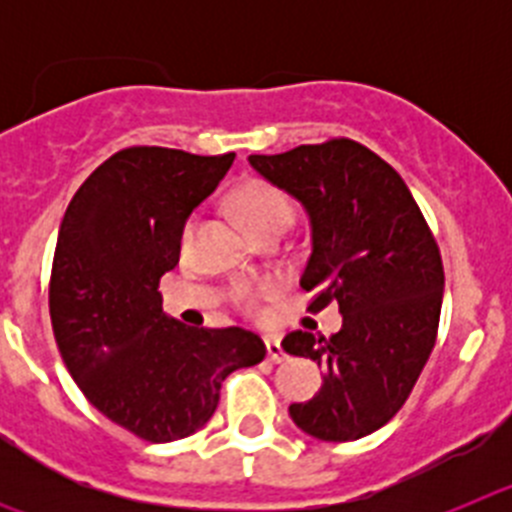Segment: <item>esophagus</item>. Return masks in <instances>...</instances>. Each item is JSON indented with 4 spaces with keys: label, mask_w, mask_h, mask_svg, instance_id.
<instances>
[{
    "label": "esophagus",
    "mask_w": 512,
    "mask_h": 512,
    "mask_svg": "<svg viewBox=\"0 0 512 512\" xmlns=\"http://www.w3.org/2000/svg\"><path fill=\"white\" fill-rule=\"evenodd\" d=\"M266 356H269V361H274V364H279V361L287 359V354H284L282 343H279V338H266Z\"/></svg>",
    "instance_id": "34e87169"
}]
</instances>
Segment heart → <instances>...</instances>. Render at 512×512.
Returning a JSON list of instances; mask_svg holds the SVG:
<instances>
[{"label": "heart", "mask_w": 512, "mask_h": 512, "mask_svg": "<svg viewBox=\"0 0 512 512\" xmlns=\"http://www.w3.org/2000/svg\"><path fill=\"white\" fill-rule=\"evenodd\" d=\"M230 205L256 241L261 235L284 233L295 217V207H292L287 194L266 179H246V182L238 184L230 194ZM194 230H197V217L192 215L182 228V246L192 243ZM271 292H274V284H261L259 289H241L238 297L251 310L256 305V297L271 295Z\"/></svg>", "instance_id": "obj_1"}]
</instances>
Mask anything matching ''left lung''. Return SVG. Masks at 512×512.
I'll use <instances>...</instances> for the list:
<instances>
[{
  "label": "left lung",
  "mask_w": 512,
  "mask_h": 512,
  "mask_svg": "<svg viewBox=\"0 0 512 512\" xmlns=\"http://www.w3.org/2000/svg\"><path fill=\"white\" fill-rule=\"evenodd\" d=\"M266 182L292 194L310 217L312 253L300 287L320 312L336 302L338 333L295 330L292 356L323 366L312 400L289 405L300 431L356 441L395 418L436 346L443 264L408 184L387 161L348 138L248 156Z\"/></svg>",
  "instance_id": "left-lung-1"
}]
</instances>
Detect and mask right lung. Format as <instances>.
I'll return each instance as SVG.
<instances>
[{
	"label": "right lung",
	"mask_w": 512,
	"mask_h": 512,
	"mask_svg": "<svg viewBox=\"0 0 512 512\" xmlns=\"http://www.w3.org/2000/svg\"><path fill=\"white\" fill-rule=\"evenodd\" d=\"M233 158L122 148L81 184L58 230L48 305L63 364L99 413L143 441L200 431L225 377L266 356L251 330L187 328L158 295L187 217Z\"/></svg>",
	"instance_id": "add662e5"
}]
</instances>
